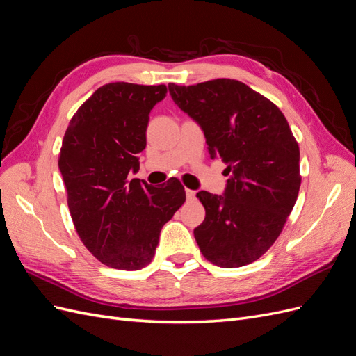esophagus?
<instances>
[{
    "mask_svg": "<svg viewBox=\"0 0 356 356\" xmlns=\"http://www.w3.org/2000/svg\"><path fill=\"white\" fill-rule=\"evenodd\" d=\"M186 196L188 200H195L196 199V191L195 190H186Z\"/></svg>",
    "mask_w": 356,
    "mask_h": 356,
    "instance_id": "1",
    "label": "esophagus"
}]
</instances>
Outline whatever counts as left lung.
<instances>
[{"mask_svg": "<svg viewBox=\"0 0 356 356\" xmlns=\"http://www.w3.org/2000/svg\"><path fill=\"white\" fill-rule=\"evenodd\" d=\"M168 88L230 175L222 196L197 193L207 212L195 229L200 252L220 267L251 264L275 243L298 196L300 149L286 118L238 80Z\"/></svg>", "mask_w": 356, "mask_h": 356, "instance_id": "8db88e82", "label": "left lung"}]
</instances>
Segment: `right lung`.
Returning <instances> with one entry per match:
<instances>
[{
	"mask_svg": "<svg viewBox=\"0 0 356 356\" xmlns=\"http://www.w3.org/2000/svg\"><path fill=\"white\" fill-rule=\"evenodd\" d=\"M165 84L108 83L71 118L59 154L68 208L81 242L118 270L152 263L160 230L186 202L178 179L148 186L129 174L139 169L149 111L165 98Z\"/></svg>",
	"mask_w": 356,
	"mask_h": 356,
	"instance_id": "add662e5",
	"label": "right lung"
}]
</instances>
